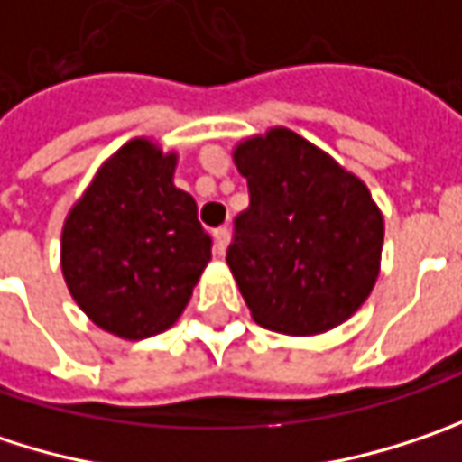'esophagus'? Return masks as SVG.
<instances>
[{
  "label": "esophagus",
  "instance_id": "esophagus-1",
  "mask_svg": "<svg viewBox=\"0 0 462 462\" xmlns=\"http://www.w3.org/2000/svg\"><path fill=\"white\" fill-rule=\"evenodd\" d=\"M215 252L217 254H223L226 247H228V239H231V231H228V226H220V228H215Z\"/></svg>",
  "mask_w": 462,
  "mask_h": 462
}]
</instances>
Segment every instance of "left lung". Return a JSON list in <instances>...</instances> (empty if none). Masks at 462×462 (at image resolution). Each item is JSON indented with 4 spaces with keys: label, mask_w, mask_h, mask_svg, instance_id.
<instances>
[{
    "label": "left lung",
    "mask_w": 462,
    "mask_h": 462,
    "mask_svg": "<svg viewBox=\"0 0 462 462\" xmlns=\"http://www.w3.org/2000/svg\"><path fill=\"white\" fill-rule=\"evenodd\" d=\"M249 208L226 263L252 318L291 337L345 323L379 279L383 217L371 191L289 128L234 149Z\"/></svg>",
    "instance_id": "1"
}]
</instances>
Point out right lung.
<instances>
[{"label":"right lung","instance_id":"add662e5","mask_svg":"<svg viewBox=\"0 0 462 462\" xmlns=\"http://www.w3.org/2000/svg\"><path fill=\"white\" fill-rule=\"evenodd\" d=\"M176 154L134 139L99 168L62 226V276L99 328L147 339L189 305L213 239L173 183Z\"/></svg>","mask_w":462,"mask_h":462}]
</instances>
